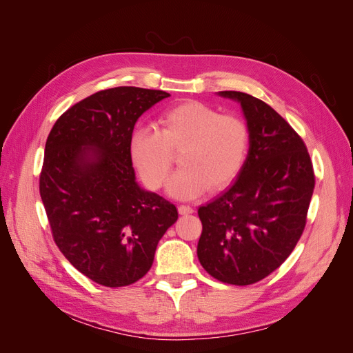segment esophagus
Wrapping results in <instances>:
<instances>
[{
	"instance_id": "obj_1",
	"label": "esophagus",
	"mask_w": 353,
	"mask_h": 353,
	"mask_svg": "<svg viewBox=\"0 0 353 353\" xmlns=\"http://www.w3.org/2000/svg\"><path fill=\"white\" fill-rule=\"evenodd\" d=\"M178 212L181 213V215H190V213H193L194 209L188 206V205H179L178 206Z\"/></svg>"
}]
</instances>
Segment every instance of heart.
Wrapping results in <instances>:
<instances>
[{
  "instance_id": "1",
  "label": "heart",
  "mask_w": 353,
  "mask_h": 353,
  "mask_svg": "<svg viewBox=\"0 0 353 353\" xmlns=\"http://www.w3.org/2000/svg\"><path fill=\"white\" fill-rule=\"evenodd\" d=\"M183 166L169 179L168 193L194 199L221 190L241 172L249 152V128L236 114L218 113L200 101H184L159 117V131L141 126L130 137V156L147 188L157 190L179 153Z\"/></svg>"
}]
</instances>
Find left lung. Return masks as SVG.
Masks as SVG:
<instances>
[{"label": "left lung", "mask_w": 353, "mask_h": 353, "mask_svg": "<svg viewBox=\"0 0 353 353\" xmlns=\"http://www.w3.org/2000/svg\"><path fill=\"white\" fill-rule=\"evenodd\" d=\"M218 94L240 103L249 153L234 184L199 208L197 256L213 279L249 285L274 272L296 248L315 175L303 140L271 105L240 91Z\"/></svg>", "instance_id": "1"}]
</instances>
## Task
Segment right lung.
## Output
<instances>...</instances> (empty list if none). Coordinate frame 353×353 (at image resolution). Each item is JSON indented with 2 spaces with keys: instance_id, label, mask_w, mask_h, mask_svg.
I'll return each instance as SVG.
<instances>
[{
  "instance_id": "1",
  "label": "right lung",
  "mask_w": 353,
  "mask_h": 353,
  "mask_svg": "<svg viewBox=\"0 0 353 353\" xmlns=\"http://www.w3.org/2000/svg\"><path fill=\"white\" fill-rule=\"evenodd\" d=\"M160 90L116 87L63 113L46 143L39 175L52 239L65 258L105 287L130 285L152 268L175 205L135 181L130 137Z\"/></svg>"
}]
</instances>
